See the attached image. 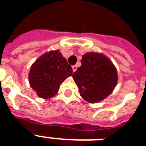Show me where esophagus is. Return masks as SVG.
I'll use <instances>...</instances> for the list:
<instances>
[{
	"mask_svg": "<svg viewBox=\"0 0 146 146\" xmlns=\"http://www.w3.org/2000/svg\"><path fill=\"white\" fill-rule=\"evenodd\" d=\"M72 68H73V72H75V71L76 70V69H77V66H76V65H73V66H72Z\"/></svg>",
	"mask_w": 146,
	"mask_h": 146,
	"instance_id": "esophagus-1",
	"label": "esophagus"
}]
</instances>
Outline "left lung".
Here are the masks:
<instances>
[{"mask_svg": "<svg viewBox=\"0 0 146 146\" xmlns=\"http://www.w3.org/2000/svg\"><path fill=\"white\" fill-rule=\"evenodd\" d=\"M81 66L73 78L80 89V96L89 103H97L113 92L117 82V73L112 62L99 53L85 54Z\"/></svg>", "mask_w": 146, "mask_h": 146, "instance_id": "1", "label": "left lung"}]
</instances>
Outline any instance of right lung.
<instances>
[{"label": "right lung", "mask_w": 146, "mask_h": 146, "mask_svg": "<svg viewBox=\"0 0 146 146\" xmlns=\"http://www.w3.org/2000/svg\"><path fill=\"white\" fill-rule=\"evenodd\" d=\"M73 74V70L58 50H50L32 65L29 81L40 98L48 99L57 93L60 86Z\"/></svg>", "instance_id": "right-lung-1"}]
</instances>
